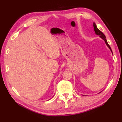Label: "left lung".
Masks as SVG:
<instances>
[{
  "instance_id": "left-lung-1",
  "label": "left lung",
  "mask_w": 122,
  "mask_h": 122,
  "mask_svg": "<svg viewBox=\"0 0 122 122\" xmlns=\"http://www.w3.org/2000/svg\"><path fill=\"white\" fill-rule=\"evenodd\" d=\"M93 27H94V31H95V33H96V34L97 35H99V36H100V37H101V38H102V39H103L104 40H105V42H106V44L107 46L108 47V48H110V49L111 52H112V50H111V48L109 44H108L107 41L106 39V36H105V35H104L103 33H102V32H101L100 30H99V29H98V28L97 27V25H96V24H95V23H93Z\"/></svg>"
}]
</instances>
